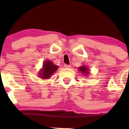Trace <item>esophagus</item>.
I'll use <instances>...</instances> for the list:
<instances>
[{"instance_id": "obj_1", "label": "esophagus", "mask_w": 129, "mask_h": 129, "mask_svg": "<svg viewBox=\"0 0 129 129\" xmlns=\"http://www.w3.org/2000/svg\"><path fill=\"white\" fill-rule=\"evenodd\" d=\"M64 67H65V68L69 69V68H70V67H71V66H70V65L65 64V65H64Z\"/></svg>"}]
</instances>
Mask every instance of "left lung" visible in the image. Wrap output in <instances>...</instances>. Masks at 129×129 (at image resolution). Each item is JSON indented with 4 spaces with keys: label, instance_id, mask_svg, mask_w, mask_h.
Returning a JSON list of instances; mask_svg holds the SVG:
<instances>
[{
    "label": "left lung",
    "instance_id": "obj_1",
    "mask_svg": "<svg viewBox=\"0 0 129 129\" xmlns=\"http://www.w3.org/2000/svg\"><path fill=\"white\" fill-rule=\"evenodd\" d=\"M79 70L80 72L85 74V75H87V74L88 73H89V71H88V68L87 66H81V67H79Z\"/></svg>",
    "mask_w": 129,
    "mask_h": 129
}]
</instances>
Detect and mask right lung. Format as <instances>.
I'll return each instance as SVG.
<instances>
[{
	"label": "right lung",
	"instance_id": "obj_1",
	"mask_svg": "<svg viewBox=\"0 0 129 129\" xmlns=\"http://www.w3.org/2000/svg\"><path fill=\"white\" fill-rule=\"evenodd\" d=\"M58 67L52 63L50 60H45L43 64L42 69L39 72V77L41 79H49L51 75L57 71Z\"/></svg>",
	"mask_w": 129,
	"mask_h": 129
}]
</instances>
